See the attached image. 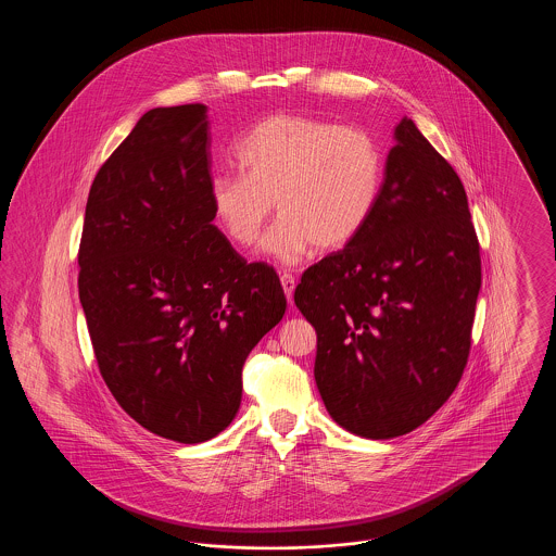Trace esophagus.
Segmentation results:
<instances>
[{"mask_svg": "<svg viewBox=\"0 0 556 556\" xmlns=\"http://www.w3.org/2000/svg\"><path fill=\"white\" fill-rule=\"evenodd\" d=\"M281 286H283V291H286V298H288V302H293V290H295V279L288 275V273H283L281 275Z\"/></svg>", "mask_w": 556, "mask_h": 556, "instance_id": "1", "label": "esophagus"}]
</instances>
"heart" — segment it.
Segmentation results:
<instances>
[{"label":"heart","mask_w":556,"mask_h":556,"mask_svg":"<svg viewBox=\"0 0 556 556\" xmlns=\"http://www.w3.org/2000/svg\"><path fill=\"white\" fill-rule=\"evenodd\" d=\"M239 175L208 181L212 218L227 239L252 245L270 214L279 220L263 254L298 265L315 245H348L369 220L383 181V156L375 137L300 114H270L236 146Z\"/></svg>","instance_id":"b5f03b06"}]
</instances>
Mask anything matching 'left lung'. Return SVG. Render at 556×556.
Here are the masks:
<instances>
[{
	"mask_svg": "<svg viewBox=\"0 0 556 556\" xmlns=\"http://www.w3.org/2000/svg\"><path fill=\"white\" fill-rule=\"evenodd\" d=\"M479 288L465 187L404 116L367 225L293 293L317 331L315 381L331 419L369 440L424 425L460 381Z\"/></svg>",
	"mask_w": 556,
	"mask_h": 556,
	"instance_id": "obj_1",
	"label": "left lung"
}]
</instances>
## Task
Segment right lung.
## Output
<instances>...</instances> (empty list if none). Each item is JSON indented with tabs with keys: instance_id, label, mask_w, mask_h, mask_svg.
I'll return each mask as SVG.
<instances>
[{
	"instance_id": "add662e5",
	"label": "right lung",
	"mask_w": 556,
	"mask_h": 556,
	"mask_svg": "<svg viewBox=\"0 0 556 556\" xmlns=\"http://www.w3.org/2000/svg\"><path fill=\"white\" fill-rule=\"evenodd\" d=\"M208 106L148 110L89 191L79 298L98 367L141 427L179 444L238 415L248 354L286 315L277 273L212 225Z\"/></svg>"
}]
</instances>
